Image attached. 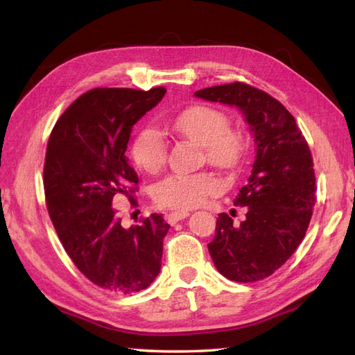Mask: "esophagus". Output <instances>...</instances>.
<instances>
[{"mask_svg":"<svg viewBox=\"0 0 355 355\" xmlns=\"http://www.w3.org/2000/svg\"><path fill=\"white\" fill-rule=\"evenodd\" d=\"M189 215H191L189 210H177V212H171V214H169L168 221H169L171 224H175V223H178V221L184 220V218L189 216Z\"/></svg>","mask_w":355,"mask_h":355,"instance_id":"1","label":"esophagus"}]
</instances>
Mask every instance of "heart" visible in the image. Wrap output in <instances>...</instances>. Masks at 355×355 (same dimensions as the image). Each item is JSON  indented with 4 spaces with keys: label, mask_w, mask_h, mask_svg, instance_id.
<instances>
[{
    "label": "heart",
    "mask_w": 355,
    "mask_h": 355,
    "mask_svg": "<svg viewBox=\"0 0 355 355\" xmlns=\"http://www.w3.org/2000/svg\"><path fill=\"white\" fill-rule=\"evenodd\" d=\"M168 128L178 137L201 146L202 160L215 168L235 171L244 160L245 135L230 126L229 117L221 110L209 105H193L173 116ZM131 155L143 172L157 173L168 160V143L160 132L145 128L134 137ZM221 187L220 180L206 171L191 175L172 173L154 186L153 197L163 207L192 209L210 195L220 192Z\"/></svg>",
    "instance_id": "b5f03b06"
}]
</instances>
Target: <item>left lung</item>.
I'll return each mask as SVG.
<instances>
[{
    "instance_id": "left-lung-1",
    "label": "left lung",
    "mask_w": 355,
    "mask_h": 355,
    "mask_svg": "<svg viewBox=\"0 0 355 355\" xmlns=\"http://www.w3.org/2000/svg\"><path fill=\"white\" fill-rule=\"evenodd\" d=\"M195 96L235 105L254 134L252 173L233 201L245 206V218L233 224L220 214L207 247L218 271L230 281H262L290 259L310 225L318 189L310 146L291 112L259 88L232 82Z\"/></svg>"
}]
</instances>
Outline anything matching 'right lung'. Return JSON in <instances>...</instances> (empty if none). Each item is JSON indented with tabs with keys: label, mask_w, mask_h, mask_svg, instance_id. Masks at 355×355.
<instances>
[{
	"label": "right lung",
	"mask_w": 355,
	"mask_h": 355,
	"mask_svg": "<svg viewBox=\"0 0 355 355\" xmlns=\"http://www.w3.org/2000/svg\"><path fill=\"white\" fill-rule=\"evenodd\" d=\"M164 93V87L93 88L62 112L50 132L44 162L50 220L74 266L107 291L145 290L160 273L171 225L153 214L123 229L112 205L122 197L137 205L139 177L125 153L132 126Z\"/></svg>",
	"instance_id": "add662e5"
}]
</instances>
